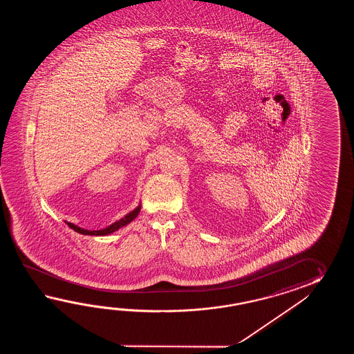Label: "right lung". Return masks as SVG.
I'll use <instances>...</instances> for the list:
<instances>
[{
    "label": "right lung",
    "instance_id": "1",
    "mask_svg": "<svg viewBox=\"0 0 354 354\" xmlns=\"http://www.w3.org/2000/svg\"><path fill=\"white\" fill-rule=\"evenodd\" d=\"M139 212H140V206L136 207V210L129 212L125 218H121L119 221L113 223V225L107 226L106 229H101V230H86V229H82V227L75 225V224H71V223H68V226L72 227L77 233L84 234V235H107V234L113 233L115 230L120 229L121 226L127 225L130 221H133L138 216Z\"/></svg>",
    "mask_w": 354,
    "mask_h": 354
}]
</instances>
